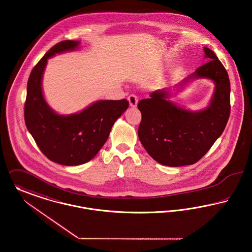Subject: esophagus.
Wrapping results in <instances>:
<instances>
[{
  "label": "esophagus",
  "mask_w": 252,
  "mask_h": 252,
  "mask_svg": "<svg viewBox=\"0 0 252 252\" xmlns=\"http://www.w3.org/2000/svg\"><path fill=\"white\" fill-rule=\"evenodd\" d=\"M128 100H129V103H130V106L135 107L137 105V101H138V98L135 94H130L128 96Z\"/></svg>",
  "instance_id": "esophagus-1"
}]
</instances>
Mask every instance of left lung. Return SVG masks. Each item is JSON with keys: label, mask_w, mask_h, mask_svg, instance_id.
<instances>
[{"label": "left lung", "mask_w": 252, "mask_h": 252, "mask_svg": "<svg viewBox=\"0 0 252 252\" xmlns=\"http://www.w3.org/2000/svg\"><path fill=\"white\" fill-rule=\"evenodd\" d=\"M208 62L189 79L213 80L215 92L210 106L190 112L167 100L168 92L157 91L138 101L142 119L138 137L147 153L170 167L192 165L202 158L225 130L230 114V83L216 55L204 47ZM187 81V80H186Z\"/></svg>", "instance_id": "8db88e82"}]
</instances>
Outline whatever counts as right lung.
<instances>
[{
  "label": "right lung",
  "mask_w": 252,
  "mask_h": 252,
  "mask_svg": "<svg viewBox=\"0 0 252 252\" xmlns=\"http://www.w3.org/2000/svg\"><path fill=\"white\" fill-rule=\"evenodd\" d=\"M78 45L77 40L61 41L40 59L30 73L25 103L26 125L41 153L65 166H77L94 158L106 142L115 121L129 107L125 98L99 100L79 114L60 116L47 105L41 91L47 59Z\"/></svg>",
  "instance_id": "obj_1"
}]
</instances>
